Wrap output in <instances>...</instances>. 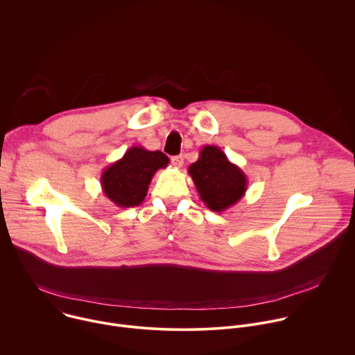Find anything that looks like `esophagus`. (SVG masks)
<instances>
[{"label":"esophagus","mask_w":355,"mask_h":355,"mask_svg":"<svg viewBox=\"0 0 355 355\" xmlns=\"http://www.w3.org/2000/svg\"><path fill=\"white\" fill-rule=\"evenodd\" d=\"M171 163H173V166H175V167H182V164H184V156H182V155H180V156H173V157H171Z\"/></svg>","instance_id":"34e87169"}]
</instances>
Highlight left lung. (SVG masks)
I'll use <instances>...</instances> for the list:
<instances>
[{"instance_id":"obj_1","label":"left lung","mask_w":355,"mask_h":355,"mask_svg":"<svg viewBox=\"0 0 355 355\" xmlns=\"http://www.w3.org/2000/svg\"><path fill=\"white\" fill-rule=\"evenodd\" d=\"M188 174L200 200L211 211H224L237 203L247 192V175L237 164L231 163L217 146H203L199 152V159L189 166Z\"/></svg>"}]
</instances>
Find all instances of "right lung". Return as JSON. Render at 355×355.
Here are the masks:
<instances>
[{
    "label": "right lung",
    "instance_id": "right-lung-1",
    "mask_svg": "<svg viewBox=\"0 0 355 355\" xmlns=\"http://www.w3.org/2000/svg\"><path fill=\"white\" fill-rule=\"evenodd\" d=\"M170 159L160 150L142 146L130 148L125 155L104 168L100 184L104 195L118 207H134L144 202L157 170L166 168Z\"/></svg>",
    "mask_w": 355,
    "mask_h": 355
}]
</instances>
